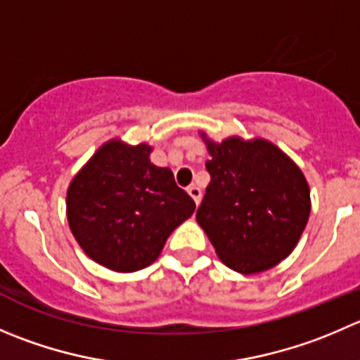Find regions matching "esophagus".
<instances>
[{
  "instance_id": "esophagus-1",
  "label": "esophagus",
  "mask_w": 360,
  "mask_h": 360,
  "mask_svg": "<svg viewBox=\"0 0 360 360\" xmlns=\"http://www.w3.org/2000/svg\"><path fill=\"white\" fill-rule=\"evenodd\" d=\"M188 193H190V197L193 198L195 204H197V205L200 204V198H202V191H200V188L195 186V184H193V186L188 188Z\"/></svg>"
}]
</instances>
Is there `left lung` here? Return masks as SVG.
Returning <instances> with one entry per match:
<instances>
[{
  "label": "left lung",
  "instance_id": "8db88e82",
  "mask_svg": "<svg viewBox=\"0 0 360 360\" xmlns=\"http://www.w3.org/2000/svg\"><path fill=\"white\" fill-rule=\"evenodd\" d=\"M204 137V135H202ZM211 183L197 221L225 265L243 274L287 258L309 218V186L281 149L262 139L207 141Z\"/></svg>",
  "mask_w": 360,
  "mask_h": 360
}]
</instances>
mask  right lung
Wrapping results in <instances>:
<instances>
[{
  "mask_svg": "<svg viewBox=\"0 0 360 360\" xmlns=\"http://www.w3.org/2000/svg\"><path fill=\"white\" fill-rule=\"evenodd\" d=\"M151 148L110 141L73 177L66 216L77 243L100 265L134 273L151 265L195 202L170 169L149 162Z\"/></svg>",
  "mask_w": 360,
  "mask_h": 360,
  "instance_id": "add662e5",
  "label": "right lung"
}]
</instances>
